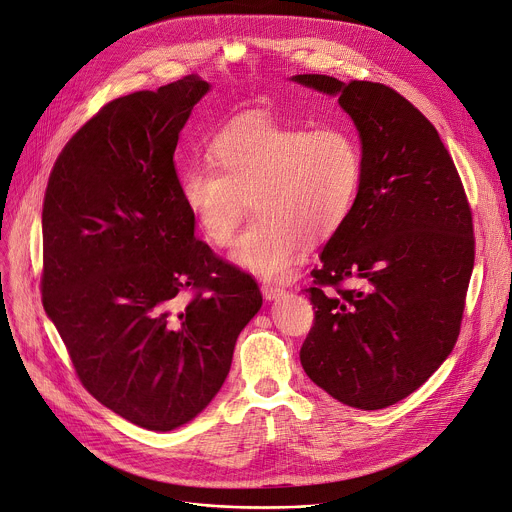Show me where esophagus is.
<instances>
[{
	"instance_id": "34e87169",
	"label": "esophagus",
	"mask_w": 512,
	"mask_h": 512,
	"mask_svg": "<svg viewBox=\"0 0 512 512\" xmlns=\"http://www.w3.org/2000/svg\"><path fill=\"white\" fill-rule=\"evenodd\" d=\"M261 294H263V298H265L267 302H273V300H277V298H282V296L286 294V290L280 288V286H275V284H263V286H261Z\"/></svg>"
}]
</instances>
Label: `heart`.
Here are the masks:
<instances>
[{"label":"heart","instance_id":"1","mask_svg":"<svg viewBox=\"0 0 512 512\" xmlns=\"http://www.w3.org/2000/svg\"><path fill=\"white\" fill-rule=\"evenodd\" d=\"M209 165L179 175V202L212 247H226L245 216L255 222L230 261L263 280L292 277L306 243L331 239L349 218L361 188V151L341 126L308 130L261 116L224 126L208 147Z\"/></svg>","mask_w":512,"mask_h":512}]
</instances>
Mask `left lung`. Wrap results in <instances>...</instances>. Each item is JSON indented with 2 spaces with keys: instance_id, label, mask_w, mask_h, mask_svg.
I'll return each instance as SVG.
<instances>
[{
  "instance_id": "1",
  "label": "left lung",
  "mask_w": 512,
  "mask_h": 512,
  "mask_svg": "<svg viewBox=\"0 0 512 512\" xmlns=\"http://www.w3.org/2000/svg\"><path fill=\"white\" fill-rule=\"evenodd\" d=\"M292 81L339 98L363 163L355 206L312 271L316 322L300 361L335 400L388 408L453 351L474 269L472 212L439 132L394 89L329 75ZM345 279L362 288L323 290Z\"/></svg>"
}]
</instances>
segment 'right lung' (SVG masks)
Listing matches in <instances>:
<instances>
[{
    "instance_id": "add662e5",
    "label": "right lung",
    "mask_w": 512,
    "mask_h": 512,
    "mask_svg": "<svg viewBox=\"0 0 512 512\" xmlns=\"http://www.w3.org/2000/svg\"><path fill=\"white\" fill-rule=\"evenodd\" d=\"M210 87L190 75L110 102L67 143L44 196V310L87 392L149 431L212 402L263 304L179 202L173 153Z\"/></svg>"
}]
</instances>
